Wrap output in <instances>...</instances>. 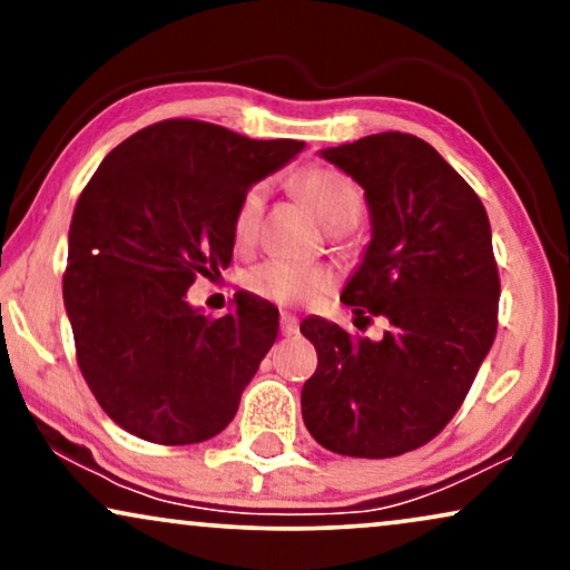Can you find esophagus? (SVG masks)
I'll list each match as a JSON object with an SVG mask.
<instances>
[{
    "label": "esophagus",
    "instance_id": "obj_1",
    "mask_svg": "<svg viewBox=\"0 0 570 570\" xmlns=\"http://www.w3.org/2000/svg\"><path fill=\"white\" fill-rule=\"evenodd\" d=\"M279 332H283L285 337H291V334L298 332V318H295L293 314L279 316Z\"/></svg>",
    "mask_w": 570,
    "mask_h": 570
}]
</instances>
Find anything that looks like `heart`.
Returning a JSON list of instances; mask_svg holds the SVG:
<instances>
[{"label":"heart","instance_id":"b5f03b06","mask_svg":"<svg viewBox=\"0 0 570 570\" xmlns=\"http://www.w3.org/2000/svg\"><path fill=\"white\" fill-rule=\"evenodd\" d=\"M293 186L326 230H350L363 217L365 199L361 186L347 174H342V170L326 166L303 168L293 178ZM262 207L264 184L248 186L238 202L236 213H233V236H236L240 246L254 240L256 228H259ZM244 285L248 293H254L262 301L277 303V306H301V303H308L330 287V275L318 267H308V264L267 259L246 272Z\"/></svg>","mask_w":570,"mask_h":570}]
</instances>
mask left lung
<instances>
[{"mask_svg": "<svg viewBox=\"0 0 570 570\" xmlns=\"http://www.w3.org/2000/svg\"><path fill=\"white\" fill-rule=\"evenodd\" d=\"M322 155L365 189L373 238L342 303L379 342L326 318L301 324L318 365L308 433L342 456L386 459L433 441L462 407L498 330L501 277L488 213L425 139L381 131Z\"/></svg>", "mask_w": 570, "mask_h": 570, "instance_id": "obj_1", "label": "left lung"}]
</instances>
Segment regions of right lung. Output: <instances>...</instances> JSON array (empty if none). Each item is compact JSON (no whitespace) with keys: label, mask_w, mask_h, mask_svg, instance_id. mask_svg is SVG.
<instances>
[{"label":"right lung","mask_w":570,"mask_h":570,"mask_svg":"<svg viewBox=\"0 0 570 570\" xmlns=\"http://www.w3.org/2000/svg\"><path fill=\"white\" fill-rule=\"evenodd\" d=\"M303 150L197 119L124 139L77 199L65 306L92 396L137 439L186 446L236 417L275 345L279 314L248 293L220 318L186 303L233 259V213L248 186Z\"/></svg>","instance_id":"1"}]
</instances>
